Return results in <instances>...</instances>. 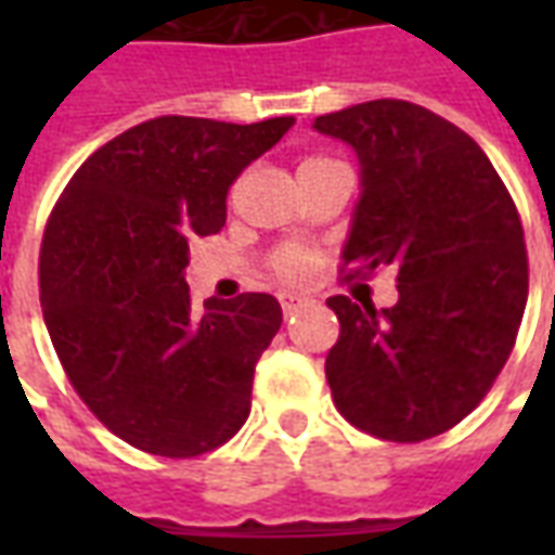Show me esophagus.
I'll return each instance as SVG.
<instances>
[{"label":"esophagus","mask_w":555,"mask_h":555,"mask_svg":"<svg viewBox=\"0 0 555 555\" xmlns=\"http://www.w3.org/2000/svg\"><path fill=\"white\" fill-rule=\"evenodd\" d=\"M279 302H282V312H285V318H291L294 312H300L302 306H306V297H300V294H291V291H282L279 294Z\"/></svg>","instance_id":"esophagus-1"}]
</instances>
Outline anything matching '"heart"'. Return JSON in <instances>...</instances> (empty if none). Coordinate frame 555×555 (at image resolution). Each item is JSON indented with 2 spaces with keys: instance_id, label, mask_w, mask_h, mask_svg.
Listing matches in <instances>:
<instances>
[{
  "instance_id": "b5f03b06",
  "label": "heart",
  "mask_w": 555,
  "mask_h": 555,
  "mask_svg": "<svg viewBox=\"0 0 555 555\" xmlns=\"http://www.w3.org/2000/svg\"><path fill=\"white\" fill-rule=\"evenodd\" d=\"M321 163H326V159L302 157L300 169L297 171L312 169V166H321ZM267 264H270V270H273L282 282H288V285H306V282L314 276V270H318V253L309 249V246H302V243H285V246H279V249L270 253Z\"/></svg>"
}]
</instances>
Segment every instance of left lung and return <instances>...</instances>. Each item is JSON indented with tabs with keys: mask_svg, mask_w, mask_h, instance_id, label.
Instances as JSON below:
<instances>
[{
	"mask_svg": "<svg viewBox=\"0 0 555 555\" xmlns=\"http://www.w3.org/2000/svg\"><path fill=\"white\" fill-rule=\"evenodd\" d=\"M314 130L362 166L341 273L398 270L392 309L326 300L341 324L326 384L353 428L430 440L478 408L512 357L529 294L520 214L476 139L418 103H357Z\"/></svg>",
	"mask_w": 555,
	"mask_h": 555,
	"instance_id": "obj_1",
	"label": "left lung"
}]
</instances>
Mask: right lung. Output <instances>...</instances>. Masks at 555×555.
Here are the masks:
<instances>
[{"instance_id": "1", "label": "right lung", "mask_w": 555, "mask_h": 555, "mask_svg": "<svg viewBox=\"0 0 555 555\" xmlns=\"http://www.w3.org/2000/svg\"><path fill=\"white\" fill-rule=\"evenodd\" d=\"M291 115L258 125L159 115L98 147L41 243V306L67 380L115 437L159 457L229 442L282 309L270 294L190 302V241L225 225V195Z\"/></svg>"}]
</instances>
